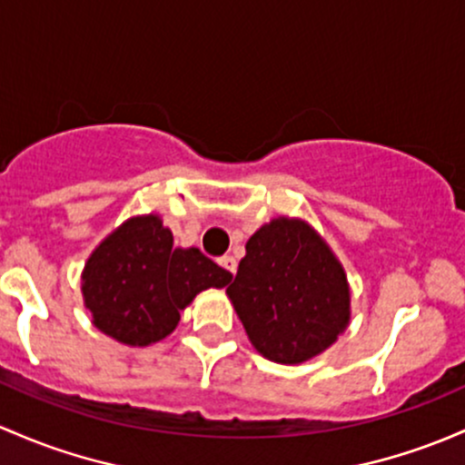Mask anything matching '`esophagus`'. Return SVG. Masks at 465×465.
<instances>
[{"mask_svg":"<svg viewBox=\"0 0 465 465\" xmlns=\"http://www.w3.org/2000/svg\"><path fill=\"white\" fill-rule=\"evenodd\" d=\"M218 265L220 267H224V270H227L229 273H236V270H238V262H236V258L233 256H223V258H218Z\"/></svg>","mask_w":465,"mask_h":465,"instance_id":"34e87169","label":"esophagus"}]
</instances>
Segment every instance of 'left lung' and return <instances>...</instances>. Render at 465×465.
<instances>
[{
  "label": "left lung",
  "mask_w": 465,
  "mask_h": 465,
  "mask_svg": "<svg viewBox=\"0 0 465 465\" xmlns=\"http://www.w3.org/2000/svg\"><path fill=\"white\" fill-rule=\"evenodd\" d=\"M227 287L249 341L273 363L321 354L350 322V285L330 245L298 218H273L247 241Z\"/></svg>",
  "instance_id": "obj_1"
}]
</instances>
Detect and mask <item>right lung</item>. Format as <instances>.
<instances>
[{"instance_id": "1", "label": "right lung", "mask_w": 465, "mask_h": 465, "mask_svg": "<svg viewBox=\"0 0 465 465\" xmlns=\"http://www.w3.org/2000/svg\"><path fill=\"white\" fill-rule=\"evenodd\" d=\"M232 273L200 249L173 247L160 216H135L104 238L82 272V296L93 325L134 348L158 343L175 330L180 310Z\"/></svg>"}]
</instances>
